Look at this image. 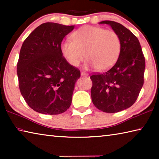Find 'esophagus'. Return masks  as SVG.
Instances as JSON below:
<instances>
[{"instance_id": "obj_1", "label": "esophagus", "mask_w": 159, "mask_h": 159, "mask_svg": "<svg viewBox=\"0 0 159 159\" xmlns=\"http://www.w3.org/2000/svg\"><path fill=\"white\" fill-rule=\"evenodd\" d=\"M80 74H81V76H88V74L86 73V72H85V71H82L81 73H80Z\"/></svg>"}]
</instances>
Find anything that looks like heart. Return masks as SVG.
I'll return each instance as SVG.
<instances>
[{
	"mask_svg": "<svg viewBox=\"0 0 159 159\" xmlns=\"http://www.w3.org/2000/svg\"><path fill=\"white\" fill-rule=\"evenodd\" d=\"M72 41H64L61 50L64 57L74 66L85 60L87 69L106 71L116 62L121 50V41L116 32L101 27L83 26L71 35Z\"/></svg>",
	"mask_w": 159,
	"mask_h": 159,
	"instance_id": "obj_1",
	"label": "heart"
}]
</instances>
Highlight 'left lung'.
I'll return each instance as SVG.
<instances>
[{"mask_svg":"<svg viewBox=\"0 0 159 159\" xmlns=\"http://www.w3.org/2000/svg\"><path fill=\"white\" fill-rule=\"evenodd\" d=\"M116 32L121 41V50L116 62L104 73H94L91 98L97 108L116 113L131 107L144 84L145 58L139 40L120 24L102 21Z\"/></svg>","mask_w":159,"mask_h":159,"instance_id":"8db88e82","label":"left lung"}]
</instances>
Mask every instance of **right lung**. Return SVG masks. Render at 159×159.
<instances>
[{
  "label": "right lung",
  "instance_id": "obj_1",
  "mask_svg": "<svg viewBox=\"0 0 159 159\" xmlns=\"http://www.w3.org/2000/svg\"><path fill=\"white\" fill-rule=\"evenodd\" d=\"M74 28L43 23L21 45L17 64L19 88L26 104L36 112L60 114L71 105L80 72L64 58L61 43Z\"/></svg>",
  "mask_w": 159,
  "mask_h": 159
}]
</instances>
